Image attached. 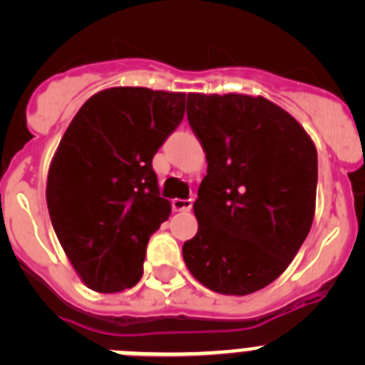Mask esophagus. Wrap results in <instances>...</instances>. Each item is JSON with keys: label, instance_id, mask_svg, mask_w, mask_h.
I'll return each instance as SVG.
<instances>
[{"label": "esophagus", "instance_id": "obj_1", "mask_svg": "<svg viewBox=\"0 0 365 365\" xmlns=\"http://www.w3.org/2000/svg\"><path fill=\"white\" fill-rule=\"evenodd\" d=\"M193 205V199H173L172 208L175 212H188Z\"/></svg>", "mask_w": 365, "mask_h": 365}]
</instances>
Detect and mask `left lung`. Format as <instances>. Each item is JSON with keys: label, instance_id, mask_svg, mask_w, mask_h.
Here are the masks:
<instances>
[{"label": "left lung", "instance_id": "8db88e82", "mask_svg": "<svg viewBox=\"0 0 365 365\" xmlns=\"http://www.w3.org/2000/svg\"><path fill=\"white\" fill-rule=\"evenodd\" d=\"M188 122L208 170L182 245L192 276L247 296L282 276L311 230L318 153L299 122L263 96L190 93Z\"/></svg>", "mask_w": 365, "mask_h": 365}]
</instances>
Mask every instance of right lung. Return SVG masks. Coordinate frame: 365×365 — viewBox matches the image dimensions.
<instances>
[{"label": "right lung", "instance_id": "right-lung-1", "mask_svg": "<svg viewBox=\"0 0 365 365\" xmlns=\"http://www.w3.org/2000/svg\"><path fill=\"white\" fill-rule=\"evenodd\" d=\"M185 93L111 87L74 115L51 160L47 208L82 282L120 292L143 278L150 235L172 205L151 160L185 117Z\"/></svg>", "mask_w": 365, "mask_h": 365}]
</instances>
